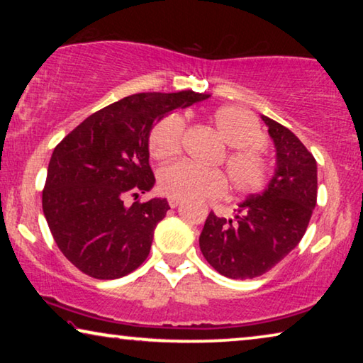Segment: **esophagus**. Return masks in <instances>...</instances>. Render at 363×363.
Listing matches in <instances>:
<instances>
[{
  "mask_svg": "<svg viewBox=\"0 0 363 363\" xmlns=\"http://www.w3.org/2000/svg\"><path fill=\"white\" fill-rule=\"evenodd\" d=\"M180 203H182V200H178V198H168V205H170L172 208H177Z\"/></svg>",
  "mask_w": 363,
  "mask_h": 363,
  "instance_id": "1",
  "label": "esophagus"
}]
</instances>
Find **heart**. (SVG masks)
I'll return each mask as SVG.
<instances>
[{
	"instance_id": "heart-1",
	"label": "heart",
	"mask_w": 363,
	"mask_h": 363,
	"mask_svg": "<svg viewBox=\"0 0 363 363\" xmlns=\"http://www.w3.org/2000/svg\"><path fill=\"white\" fill-rule=\"evenodd\" d=\"M211 122L223 142L231 147L225 167L233 188L240 193H256L266 186L269 162L262 153L266 135L251 112L236 106H223L211 113ZM185 121L178 113L163 117L153 125L148 150L155 160H170L182 150ZM158 188L163 195L178 200L218 198L225 195L228 182L220 170H206L186 162H177L158 172Z\"/></svg>"
}]
</instances>
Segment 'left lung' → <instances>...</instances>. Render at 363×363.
<instances>
[{
  "label": "left lung",
  "instance_id": "1",
  "mask_svg": "<svg viewBox=\"0 0 363 363\" xmlns=\"http://www.w3.org/2000/svg\"><path fill=\"white\" fill-rule=\"evenodd\" d=\"M276 147L269 185L240 203L235 220L210 213L200 235L205 259L231 279H252L284 259L304 236L317 201V163L299 138L261 116Z\"/></svg>",
  "mask_w": 363,
  "mask_h": 363
}]
</instances>
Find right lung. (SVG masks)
I'll return each instance as SVG.
<instances>
[{
	"instance_id": "obj_1",
	"label": "right lung",
	"mask_w": 363,
	"mask_h": 363,
	"mask_svg": "<svg viewBox=\"0 0 363 363\" xmlns=\"http://www.w3.org/2000/svg\"><path fill=\"white\" fill-rule=\"evenodd\" d=\"M210 94L142 92L101 108L54 148L43 211L64 256L96 279L135 271L150 252L153 230L170 210L165 198L137 200L152 190V125L168 112ZM127 197L136 200L130 207Z\"/></svg>"
}]
</instances>
